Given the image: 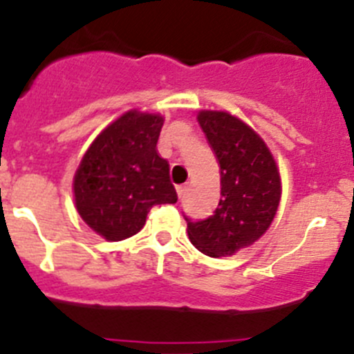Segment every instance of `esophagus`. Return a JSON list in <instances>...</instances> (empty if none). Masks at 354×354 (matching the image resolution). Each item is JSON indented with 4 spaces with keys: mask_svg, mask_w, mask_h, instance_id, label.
<instances>
[{
    "mask_svg": "<svg viewBox=\"0 0 354 354\" xmlns=\"http://www.w3.org/2000/svg\"><path fill=\"white\" fill-rule=\"evenodd\" d=\"M186 191H187L186 184H183V186H177V194H179V198H184Z\"/></svg>",
    "mask_w": 354,
    "mask_h": 354,
    "instance_id": "esophagus-1",
    "label": "esophagus"
}]
</instances>
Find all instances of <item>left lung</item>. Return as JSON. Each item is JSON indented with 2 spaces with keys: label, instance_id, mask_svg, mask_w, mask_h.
I'll list each match as a JSON object with an SVG mask.
<instances>
[{
  "label": "left lung",
  "instance_id": "1",
  "mask_svg": "<svg viewBox=\"0 0 354 354\" xmlns=\"http://www.w3.org/2000/svg\"><path fill=\"white\" fill-rule=\"evenodd\" d=\"M198 123L221 165V201L205 221H187L194 247L208 257H227L257 241L274 218L281 198L280 171L264 140L225 111H200Z\"/></svg>",
  "mask_w": 354,
  "mask_h": 354
}]
</instances>
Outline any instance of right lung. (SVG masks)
<instances>
[{"instance_id":"obj_1","label":"right lung","mask_w":354,"mask_h":354,"mask_svg":"<svg viewBox=\"0 0 354 354\" xmlns=\"http://www.w3.org/2000/svg\"><path fill=\"white\" fill-rule=\"evenodd\" d=\"M161 127L160 114L124 113L97 136L76 170V210L107 241L133 236L154 205L177 201L168 161L156 151Z\"/></svg>"}]
</instances>
